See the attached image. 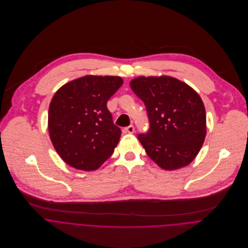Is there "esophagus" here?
<instances>
[{
    "instance_id": "34e87169",
    "label": "esophagus",
    "mask_w": 248,
    "mask_h": 248,
    "mask_svg": "<svg viewBox=\"0 0 248 248\" xmlns=\"http://www.w3.org/2000/svg\"><path fill=\"white\" fill-rule=\"evenodd\" d=\"M124 132H125V133H128V134H133V133L135 132V127H134L133 125H130V126H128V127L125 128Z\"/></svg>"
}]
</instances>
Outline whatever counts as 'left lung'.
Wrapping results in <instances>:
<instances>
[{"mask_svg":"<svg viewBox=\"0 0 248 248\" xmlns=\"http://www.w3.org/2000/svg\"><path fill=\"white\" fill-rule=\"evenodd\" d=\"M130 86L147 109L150 129L138 138L149 157L164 170L189 165L206 136V112L199 93L167 75L140 76Z\"/></svg>","mask_w":248,"mask_h":248,"instance_id":"left-lung-1","label":"left lung"}]
</instances>
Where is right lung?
Wrapping results in <instances>:
<instances>
[{"label": "right lung", "mask_w": 248, "mask_h": 248, "mask_svg": "<svg viewBox=\"0 0 248 248\" xmlns=\"http://www.w3.org/2000/svg\"><path fill=\"white\" fill-rule=\"evenodd\" d=\"M119 76L86 75L62 86L48 108V133L61 158L77 170L98 169L112 155L121 130L107 102L122 86Z\"/></svg>", "instance_id": "obj_1"}]
</instances>
